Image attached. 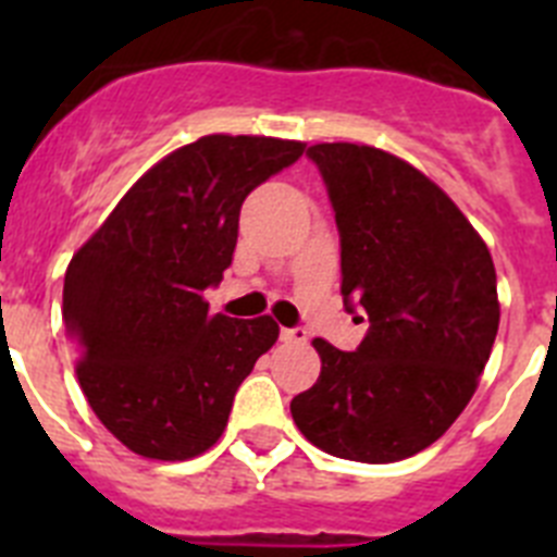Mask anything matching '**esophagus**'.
Instances as JSON below:
<instances>
[{"instance_id": "34e87169", "label": "esophagus", "mask_w": 557, "mask_h": 557, "mask_svg": "<svg viewBox=\"0 0 557 557\" xmlns=\"http://www.w3.org/2000/svg\"><path fill=\"white\" fill-rule=\"evenodd\" d=\"M307 329L304 326H293V329H282V339L284 343H307Z\"/></svg>"}]
</instances>
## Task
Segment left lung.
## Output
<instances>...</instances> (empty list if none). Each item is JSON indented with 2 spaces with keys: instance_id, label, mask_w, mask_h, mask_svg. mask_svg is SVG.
Listing matches in <instances>:
<instances>
[{
  "instance_id": "1",
  "label": "left lung",
  "mask_w": 557,
  "mask_h": 557,
  "mask_svg": "<svg viewBox=\"0 0 557 557\" xmlns=\"http://www.w3.org/2000/svg\"><path fill=\"white\" fill-rule=\"evenodd\" d=\"M307 156L339 231L343 304L371 326L357 351L314 339L321 376L289 412L329 455L405 460L474 396L499 329L494 259L449 195L407 161L348 141Z\"/></svg>"
}]
</instances>
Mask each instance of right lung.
Wrapping results in <instances>:
<instances>
[{
    "label": "right lung",
    "instance_id": "right-lung-1",
    "mask_svg": "<svg viewBox=\"0 0 557 557\" xmlns=\"http://www.w3.org/2000/svg\"><path fill=\"white\" fill-rule=\"evenodd\" d=\"M301 141L203 136L147 170L72 256L63 323L102 426L150 460L218 444L236 387L275 339L262 314H211L203 293L234 259L243 200L295 164Z\"/></svg>",
    "mask_w": 557,
    "mask_h": 557
}]
</instances>
